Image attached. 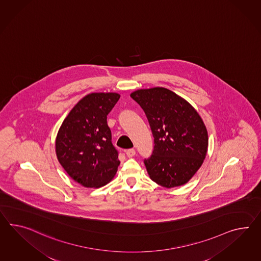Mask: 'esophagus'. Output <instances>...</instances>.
Listing matches in <instances>:
<instances>
[{
  "label": "esophagus",
  "mask_w": 261,
  "mask_h": 261,
  "mask_svg": "<svg viewBox=\"0 0 261 261\" xmlns=\"http://www.w3.org/2000/svg\"><path fill=\"white\" fill-rule=\"evenodd\" d=\"M135 153H136V152H135V149H134V148H129V149L126 150V154H127V156L128 158L134 157Z\"/></svg>",
  "instance_id": "34e87169"
}]
</instances>
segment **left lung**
<instances>
[{
	"label": "left lung",
	"mask_w": 261,
	"mask_h": 261,
	"mask_svg": "<svg viewBox=\"0 0 261 261\" xmlns=\"http://www.w3.org/2000/svg\"><path fill=\"white\" fill-rule=\"evenodd\" d=\"M130 97L145 112L154 138L152 153L144 159L150 179L167 188L185 185L207 152V130L201 116L166 88L138 90Z\"/></svg>",
	"instance_id": "left-lung-1"
}]
</instances>
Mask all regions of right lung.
I'll return each instance as SVG.
<instances>
[{
	"label": "right lung",
	"instance_id": "obj_1",
	"mask_svg": "<svg viewBox=\"0 0 261 261\" xmlns=\"http://www.w3.org/2000/svg\"><path fill=\"white\" fill-rule=\"evenodd\" d=\"M119 98L114 93L88 94L72 109L59 130L58 159L69 176L83 187L106 185L120 165L107 124V115Z\"/></svg>",
	"mask_w": 261,
	"mask_h": 261
}]
</instances>
